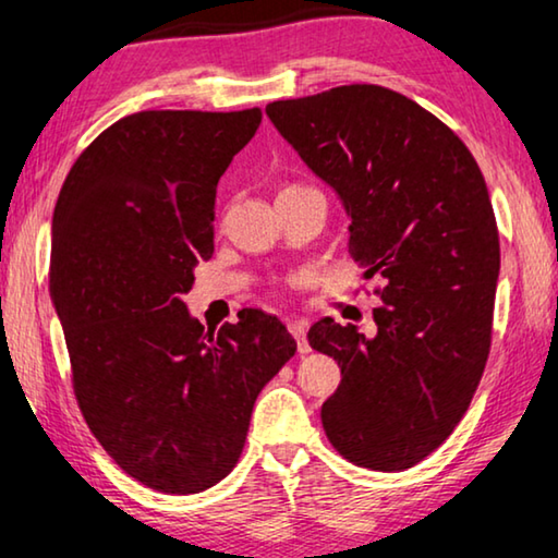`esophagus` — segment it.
<instances>
[{
  "label": "esophagus",
  "mask_w": 558,
  "mask_h": 558,
  "mask_svg": "<svg viewBox=\"0 0 558 558\" xmlns=\"http://www.w3.org/2000/svg\"><path fill=\"white\" fill-rule=\"evenodd\" d=\"M287 329L294 335L296 339V347H299V354H306L310 352V342H306V322H296V319H289L287 322Z\"/></svg>",
  "instance_id": "34e87169"
}]
</instances>
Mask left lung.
<instances>
[{
    "label": "left lung",
    "mask_w": 558,
    "mask_h": 558,
    "mask_svg": "<svg viewBox=\"0 0 558 558\" xmlns=\"http://www.w3.org/2000/svg\"><path fill=\"white\" fill-rule=\"evenodd\" d=\"M266 116L342 198L350 256L383 281L373 339L329 317L306 335L342 369L322 425L350 463L405 471L456 430L486 369L500 269L486 181L446 123L387 87H332Z\"/></svg>",
    "instance_id": "8db88e82"
}]
</instances>
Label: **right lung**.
Returning <instances> with one entry per match:
<instances>
[{
  "label": "right lung",
  "instance_id": "right-lung-1",
  "mask_svg": "<svg viewBox=\"0 0 558 558\" xmlns=\"http://www.w3.org/2000/svg\"><path fill=\"white\" fill-rule=\"evenodd\" d=\"M262 110H143L80 153L54 204L50 292L80 413L160 494H201L244 450L262 387L294 357L262 310L204 332L183 304L214 256L216 185Z\"/></svg>",
  "mask_w": 558,
  "mask_h": 558
}]
</instances>
